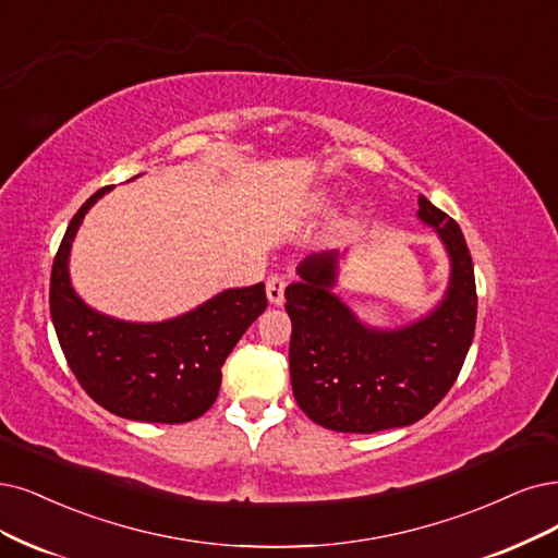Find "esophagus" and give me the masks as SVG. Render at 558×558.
I'll return each mask as SVG.
<instances>
[{
	"mask_svg": "<svg viewBox=\"0 0 558 558\" xmlns=\"http://www.w3.org/2000/svg\"><path fill=\"white\" fill-rule=\"evenodd\" d=\"M284 287H287V278L280 274L268 276L266 280V296L274 305H280L284 301Z\"/></svg>",
	"mask_w": 558,
	"mask_h": 558,
	"instance_id": "34e87169",
	"label": "esophagus"
}]
</instances>
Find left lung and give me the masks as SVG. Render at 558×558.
Returning <instances> with one entry per match:
<instances>
[{
  "instance_id": "8db88e82",
  "label": "left lung",
  "mask_w": 558,
  "mask_h": 558,
  "mask_svg": "<svg viewBox=\"0 0 558 558\" xmlns=\"http://www.w3.org/2000/svg\"><path fill=\"white\" fill-rule=\"evenodd\" d=\"M418 218L435 227L450 257L441 303L423 319L369 328L331 292L338 253L299 264L301 282L284 290L292 319L290 375L305 416L336 432L373 435L404 427L435 409L456 384L476 331V278L460 225L418 197Z\"/></svg>"
}]
</instances>
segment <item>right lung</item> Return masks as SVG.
<instances>
[{
	"label": "right lung",
	"instance_id": "add662e5",
	"mask_svg": "<svg viewBox=\"0 0 558 558\" xmlns=\"http://www.w3.org/2000/svg\"><path fill=\"white\" fill-rule=\"evenodd\" d=\"M80 206L61 239L50 276L54 331L80 386L110 414L142 423H189L209 409L220 390V367L264 311V282L225 290L195 311L158 324L100 315L71 287L69 253L94 202Z\"/></svg>",
	"mask_w": 558,
	"mask_h": 558
}]
</instances>
